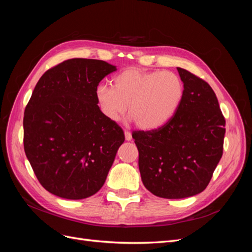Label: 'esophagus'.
Here are the masks:
<instances>
[{"mask_svg":"<svg viewBox=\"0 0 252 252\" xmlns=\"http://www.w3.org/2000/svg\"><path fill=\"white\" fill-rule=\"evenodd\" d=\"M125 139H126V141H130L131 139H132V135H131V133L129 132V131H127V130H125Z\"/></svg>","mask_w":252,"mask_h":252,"instance_id":"esophagus-1","label":"esophagus"}]
</instances>
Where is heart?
<instances>
[{
    "label": "heart",
    "mask_w": 252,
    "mask_h": 252,
    "mask_svg": "<svg viewBox=\"0 0 252 252\" xmlns=\"http://www.w3.org/2000/svg\"><path fill=\"white\" fill-rule=\"evenodd\" d=\"M184 83L172 71H144L127 68L112 79V87L100 85L95 98L109 121H120L127 111L136 125L152 130L166 124L182 104Z\"/></svg>",
    "instance_id": "b5f03b06"
}]
</instances>
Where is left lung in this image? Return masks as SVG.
Here are the masks:
<instances>
[{
    "label": "left lung",
    "mask_w": 252,
    "mask_h": 252,
    "mask_svg": "<svg viewBox=\"0 0 252 252\" xmlns=\"http://www.w3.org/2000/svg\"><path fill=\"white\" fill-rule=\"evenodd\" d=\"M185 94L162 127L133 131L144 186L164 199H184L207 187L223 155L225 119L209 84L178 67Z\"/></svg>",
    "instance_id": "left-lung-1"
}]
</instances>
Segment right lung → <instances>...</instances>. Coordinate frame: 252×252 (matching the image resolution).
<instances>
[{
  "instance_id": "1",
  "label": "right lung",
  "mask_w": 252,
  "mask_h": 252,
  "mask_svg": "<svg viewBox=\"0 0 252 252\" xmlns=\"http://www.w3.org/2000/svg\"><path fill=\"white\" fill-rule=\"evenodd\" d=\"M117 67L70 59L45 72L24 112V150L41 185L82 200L102 188L125 135L98 108L95 90Z\"/></svg>"
}]
</instances>
